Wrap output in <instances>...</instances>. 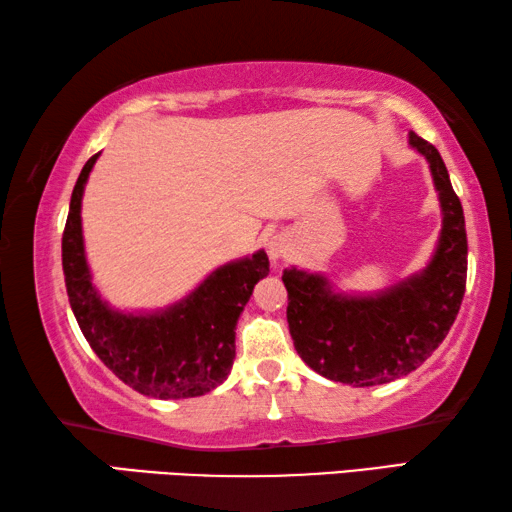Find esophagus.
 Returning a JSON list of instances; mask_svg holds the SVG:
<instances>
[{
    "mask_svg": "<svg viewBox=\"0 0 512 512\" xmlns=\"http://www.w3.org/2000/svg\"><path fill=\"white\" fill-rule=\"evenodd\" d=\"M284 253H287V239L280 235L271 237V241H268V255H271V259H280Z\"/></svg>",
    "mask_w": 512,
    "mask_h": 512,
    "instance_id": "1",
    "label": "esophagus"
}]
</instances>
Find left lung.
Segmentation results:
<instances>
[{
	"label": "left lung",
	"mask_w": 512,
	"mask_h": 512,
	"mask_svg": "<svg viewBox=\"0 0 512 512\" xmlns=\"http://www.w3.org/2000/svg\"><path fill=\"white\" fill-rule=\"evenodd\" d=\"M409 144L429 162L443 230L420 273L375 296L336 293L325 275L287 268V320L311 370L350 386H379L422 366L454 325L465 296V216L438 149L415 133Z\"/></svg>",
	"instance_id": "8db88e82"
}]
</instances>
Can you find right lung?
I'll use <instances>...</instances> for the list:
<instances>
[{
	"mask_svg": "<svg viewBox=\"0 0 512 512\" xmlns=\"http://www.w3.org/2000/svg\"><path fill=\"white\" fill-rule=\"evenodd\" d=\"M99 155L76 180L63 232V273L76 323L94 354L137 393L158 400L210 393L230 375L237 320L268 275V257L257 250L219 266L187 298L155 314L110 309L92 287L81 228L85 183Z\"/></svg>",
	"mask_w": 512,
	"mask_h": 512,
	"instance_id": "obj_1",
	"label": "right lung"
}]
</instances>
